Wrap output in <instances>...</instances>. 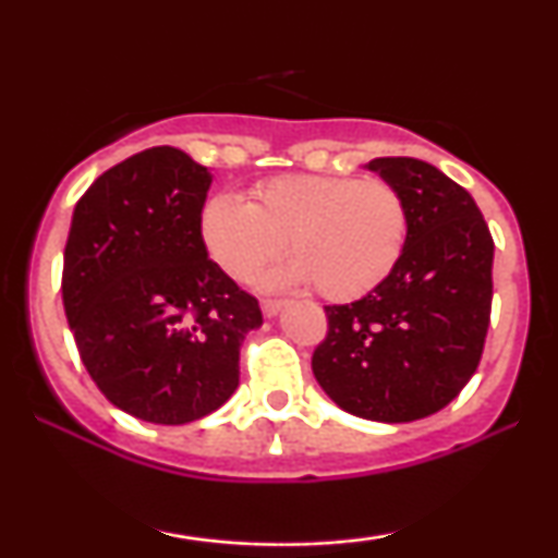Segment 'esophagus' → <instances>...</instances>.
I'll list each match as a JSON object with an SVG mask.
<instances>
[{
	"label": "esophagus",
	"instance_id": "1",
	"mask_svg": "<svg viewBox=\"0 0 558 558\" xmlns=\"http://www.w3.org/2000/svg\"><path fill=\"white\" fill-rule=\"evenodd\" d=\"M283 306H286V301H278V299H265V301H262V312H265V317H278Z\"/></svg>",
	"mask_w": 558,
	"mask_h": 558
}]
</instances>
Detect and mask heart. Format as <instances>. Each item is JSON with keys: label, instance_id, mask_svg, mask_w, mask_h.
<instances>
[{"label": "heart", "instance_id": "obj_1", "mask_svg": "<svg viewBox=\"0 0 558 558\" xmlns=\"http://www.w3.org/2000/svg\"><path fill=\"white\" fill-rule=\"evenodd\" d=\"M209 259L235 283H252L280 254L293 257L267 286L315 283L319 296L354 301L393 275L409 233L403 196L386 181L283 175L252 202L215 196L202 213Z\"/></svg>", "mask_w": 558, "mask_h": 558}]
</instances>
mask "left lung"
Returning a JSON list of instances; mask_svg holds the SVG:
<instances>
[{
	"instance_id": "left-lung-1",
	"label": "left lung",
	"mask_w": 558,
	"mask_h": 558,
	"mask_svg": "<svg viewBox=\"0 0 558 558\" xmlns=\"http://www.w3.org/2000/svg\"><path fill=\"white\" fill-rule=\"evenodd\" d=\"M403 196L409 233L383 286L325 306L328 336L312 373L343 412L414 422L440 412L475 375L493 301V239L475 198L433 165H367Z\"/></svg>"
}]
</instances>
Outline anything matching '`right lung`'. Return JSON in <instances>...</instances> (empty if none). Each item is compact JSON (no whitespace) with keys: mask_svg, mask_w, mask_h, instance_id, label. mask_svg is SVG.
Instances as JSON below:
<instances>
[{"mask_svg":"<svg viewBox=\"0 0 558 558\" xmlns=\"http://www.w3.org/2000/svg\"><path fill=\"white\" fill-rule=\"evenodd\" d=\"M209 185L185 151L151 146L101 172L70 222L62 304L81 362L107 401L155 425L220 409L262 325L202 243Z\"/></svg>","mask_w":558,"mask_h":558,"instance_id":"1","label":"right lung"}]
</instances>
